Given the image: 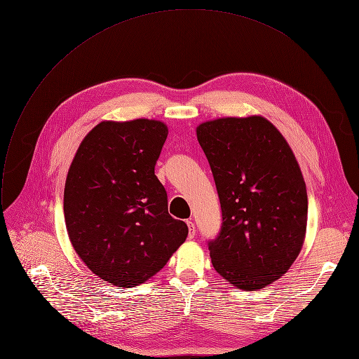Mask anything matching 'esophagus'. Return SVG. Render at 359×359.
I'll return each mask as SVG.
<instances>
[{"label": "esophagus", "instance_id": "obj_1", "mask_svg": "<svg viewBox=\"0 0 359 359\" xmlns=\"http://www.w3.org/2000/svg\"><path fill=\"white\" fill-rule=\"evenodd\" d=\"M186 223H187V226H189V236H190V238H193L194 234H196V226H194L193 220H187Z\"/></svg>", "mask_w": 359, "mask_h": 359}]
</instances>
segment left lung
Returning <instances> with one entry per match:
<instances>
[{
    "instance_id": "8db88e82",
    "label": "left lung",
    "mask_w": 359,
    "mask_h": 359,
    "mask_svg": "<svg viewBox=\"0 0 359 359\" xmlns=\"http://www.w3.org/2000/svg\"><path fill=\"white\" fill-rule=\"evenodd\" d=\"M197 140L216 183L222 227L208 241L215 270L241 290L280 278L302 247L309 198L292 150L262 116L201 123Z\"/></svg>"
}]
</instances>
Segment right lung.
Masks as SVG:
<instances>
[{
    "mask_svg": "<svg viewBox=\"0 0 359 359\" xmlns=\"http://www.w3.org/2000/svg\"><path fill=\"white\" fill-rule=\"evenodd\" d=\"M166 137L159 121L102 122L69 168L64 213L71 243L88 269L114 285L144 283L187 237L155 175Z\"/></svg>",
    "mask_w": 359,
    "mask_h": 359,
    "instance_id": "obj_1",
    "label": "right lung"
}]
</instances>
